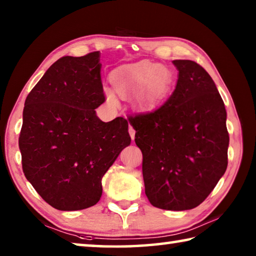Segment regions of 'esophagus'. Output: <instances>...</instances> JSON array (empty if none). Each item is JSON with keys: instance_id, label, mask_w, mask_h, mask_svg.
I'll return each mask as SVG.
<instances>
[{"instance_id": "esophagus-1", "label": "esophagus", "mask_w": 256, "mask_h": 256, "mask_svg": "<svg viewBox=\"0 0 256 256\" xmlns=\"http://www.w3.org/2000/svg\"><path fill=\"white\" fill-rule=\"evenodd\" d=\"M128 133H130V136H131L132 140H134V138H136V130H134L131 125L128 126Z\"/></svg>"}]
</instances>
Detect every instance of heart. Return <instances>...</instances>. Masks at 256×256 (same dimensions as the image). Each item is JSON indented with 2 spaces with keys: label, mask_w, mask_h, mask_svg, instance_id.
Listing matches in <instances>:
<instances>
[{
  "label": "heart",
  "mask_w": 256,
  "mask_h": 256,
  "mask_svg": "<svg viewBox=\"0 0 256 256\" xmlns=\"http://www.w3.org/2000/svg\"><path fill=\"white\" fill-rule=\"evenodd\" d=\"M160 73H162V66L142 60L116 70L112 74V82L120 94H128L144 86L138 99L144 102H154L166 90V84L164 81H159L157 76ZM106 94L112 104L116 102L114 94L110 90H107Z\"/></svg>",
  "instance_id": "b5f03b06"
}]
</instances>
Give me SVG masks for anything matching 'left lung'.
I'll return each mask as SVG.
<instances>
[{
  "label": "left lung",
  "instance_id": "obj_1",
  "mask_svg": "<svg viewBox=\"0 0 256 256\" xmlns=\"http://www.w3.org/2000/svg\"><path fill=\"white\" fill-rule=\"evenodd\" d=\"M172 96L151 112L128 118L142 151L146 196L164 210H190L206 200L228 164L227 112L200 64L175 60Z\"/></svg>",
  "mask_w": 256,
  "mask_h": 256
}]
</instances>
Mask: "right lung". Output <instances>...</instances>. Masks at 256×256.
Wrapping results in <instances>:
<instances>
[{"mask_svg": "<svg viewBox=\"0 0 256 256\" xmlns=\"http://www.w3.org/2000/svg\"><path fill=\"white\" fill-rule=\"evenodd\" d=\"M99 52L63 56L26 98L19 136L26 178L55 209H86L100 200L102 178L131 144L123 118L102 122Z\"/></svg>", "mask_w": 256, "mask_h": 256, "instance_id": "right-lung-1", "label": "right lung"}]
</instances>
